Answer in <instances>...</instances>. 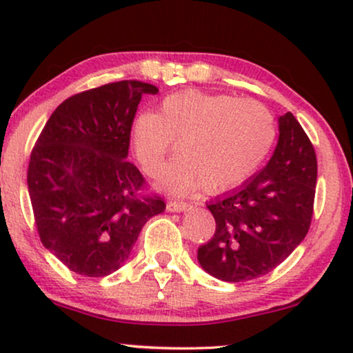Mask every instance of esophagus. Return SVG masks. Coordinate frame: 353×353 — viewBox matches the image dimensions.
I'll list each match as a JSON object with an SVG mask.
<instances>
[{
	"mask_svg": "<svg viewBox=\"0 0 353 353\" xmlns=\"http://www.w3.org/2000/svg\"><path fill=\"white\" fill-rule=\"evenodd\" d=\"M191 207V204L188 202H180V201H168L167 202V210L168 212H185Z\"/></svg>",
	"mask_w": 353,
	"mask_h": 353,
	"instance_id": "34e87169",
	"label": "esophagus"
}]
</instances>
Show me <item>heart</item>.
<instances>
[{"label": "heart", "mask_w": 353, "mask_h": 353, "mask_svg": "<svg viewBox=\"0 0 353 353\" xmlns=\"http://www.w3.org/2000/svg\"><path fill=\"white\" fill-rule=\"evenodd\" d=\"M132 141L148 175L162 172L168 154L180 144L181 156L161 176L162 190L188 192L204 185L230 190L260 167L274 141L270 110L254 99L188 90L162 101L159 114L133 120Z\"/></svg>", "instance_id": "obj_1"}]
</instances>
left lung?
Segmentation results:
<instances>
[{
    "label": "left lung",
    "instance_id": "left-lung-1",
    "mask_svg": "<svg viewBox=\"0 0 353 353\" xmlns=\"http://www.w3.org/2000/svg\"><path fill=\"white\" fill-rule=\"evenodd\" d=\"M262 170L207 204L216 228L197 249L201 267L228 283L263 276L284 262L308 233L316 186V156L291 112Z\"/></svg>",
    "mask_w": 353,
    "mask_h": 353
}]
</instances>
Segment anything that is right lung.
<instances>
[{
    "mask_svg": "<svg viewBox=\"0 0 353 353\" xmlns=\"http://www.w3.org/2000/svg\"><path fill=\"white\" fill-rule=\"evenodd\" d=\"M157 93L123 80L70 96L37 139L27 185L38 234L77 274L119 270L144 223L165 210L161 197L139 194L144 178L127 161L139 101Z\"/></svg>",
    "mask_w": 353,
    "mask_h": 353,
    "instance_id": "obj_1",
    "label": "right lung"
}]
</instances>
